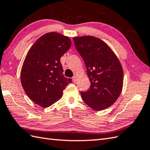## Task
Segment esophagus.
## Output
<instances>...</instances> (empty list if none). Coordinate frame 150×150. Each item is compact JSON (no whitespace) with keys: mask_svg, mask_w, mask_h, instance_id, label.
Segmentation results:
<instances>
[{"mask_svg":"<svg viewBox=\"0 0 150 150\" xmlns=\"http://www.w3.org/2000/svg\"><path fill=\"white\" fill-rule=\"evenodd\" d=\"M72 79H73V82H76V80H77V79H76V76H74V77H73Z\"/></svg>","mask_w":150,"mask_h":150,"instance_id":"obj_1","label":"esophagus"}]
</instances>
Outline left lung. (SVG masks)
<instances>
[{
    "label": "left lung",
    "mask_w": 150,
    "mask_h": 150,
    "mask_svg": "<svg viewBox=\"0 0 150 150\" xmlns=\"http://www.w3.org/2000/svg\"><path fill=\"white\" fill-rule=\"evenodd\" d=\"M73 40L91 82L89 90L81 92L82 98L93 110L105 109L116 102L122 91L123 71L119 59L98 38L86 36Z\"/></svg>",
    "instance_id": "1"
}]
</instances>
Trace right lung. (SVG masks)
<instances>
[{"label":"right lung","instance_id":"obj_1","mask_svg":"<svg viewBox=\"0 0 150 150\" xmlns=\"http://www.w3.org/2000/svg\"><path fill=\"white\" fill-rule=\"evenodd\" d=\"M71 40L58 33L41 36L28 52L21 70V82L28 97L42 107L60 100L71 79L62 75L60 59L71 47Z\"/></svg>","mask_w":150,"mask_h":150}]
</instances>
